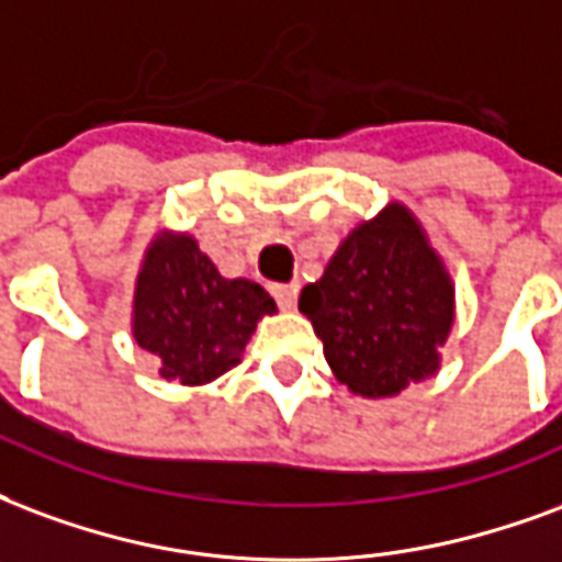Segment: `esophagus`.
<instances>
[{
    "instance_id": "34e87169",
    "label": "esophagus",
    "mask_w": 562,
    "mask_h": 562,
    "mask_svg": "<svg viewBox=\"0 0 562 562\" xmlns=\"http://www.w3.org/2000/svg\"><path fill=\"white\" fill-rule=\"evenodd\" d=\"M297 292H301V285H297V282L273 285V297H277V303H280L282 310H294V306H297Z\"/></svg>"
}]
</instances>
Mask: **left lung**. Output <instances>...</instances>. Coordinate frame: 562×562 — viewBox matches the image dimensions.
<instances>
[{
    "mask_svg": "<svg viewBox=\"0 0 562 562\" xmlns=\"http://www.w3.org/2000/svg\"><path fill=\"white\" fill-rule=\"evenodd\" d=\"M297 306L334 375L357 396L386 398L438 372L456 289L417 217L390 202L339 244Z\"/></svg>",
    "mask_w": 562,
    "mask_h": 562,
    "instance_id": "left-lung-1",
    "label": "left lung"
}]
</instances>
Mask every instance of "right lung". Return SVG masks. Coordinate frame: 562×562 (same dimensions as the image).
<instances>
[{
  "instance_id": "obj_1",
  "label": "right lung",
  "mask_w": 562,
  "mask_h": 562,
  "mask_svg": "<svg viewBox=\"0 0 562 562\" xmlns=\"http://www.w3.org/2000/svg\"><path fill=\"white\" fill-rule=\"evenodd\" d=\"M277 313L259 282L226 280L196 238L164 232L151 240L133 292V339L160 378L199 386L240 363L256 324Z\"/></svg>"
}]
</instances>
